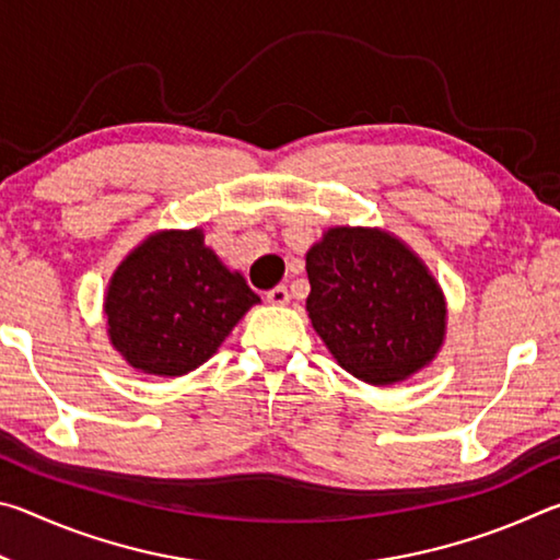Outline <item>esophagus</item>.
<instances>
[{"mask_svg":"<svg viewBox=\"0 0 560 560\" xmlns=\"http://www.w3.org/2000/svg\"><path fill=\"white\" fill-rule=\"evenodd\" d=\"M267 301L271 303V306H287V303L291 301V293L287 287H273L271 291H267Z\"/></svg>","mask_w":560,"mask_h":560,"instance_id":"obj_1","label":"esophagus"}]
</instances>
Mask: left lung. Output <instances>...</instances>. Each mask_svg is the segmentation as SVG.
I'll return each instance as SVG.
<instances>
[{
  "label": "left lung",
  "instance_id": "obj_1",
  "mask_svg": "<svg viewBox=\"0 0 560 560\" xmlns=\"http://www.w3.org/2000/svg\"><path fill=\"white\" fill-rule=\"evenodd\" d=\"M306 311L336 363L385 387L428 368L447 338V299L417 254L381 226H328L306 252Z\"/></svg>",
  "mask_w": 560,
  "mask_h": 560
}]
</instances>
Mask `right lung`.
Masks as SVG:
<instances>
[{
    "label": "right lung",
    "mask_w": 560,
    "mask_h": 560,
    "mask_svg": "<svg viewBox=\"0 0 560 560\" xmlns=\"http://www.w3.org/2000/svg\"><path fill=\"white\" fill-rule=\"evenodd\" d=\"M261 299L205 244L202 226L158 230L122 257L103 296L110 346L145 375L207 363Z\"/></svg>",
    "instance_id": "1"
}]
</instances>
